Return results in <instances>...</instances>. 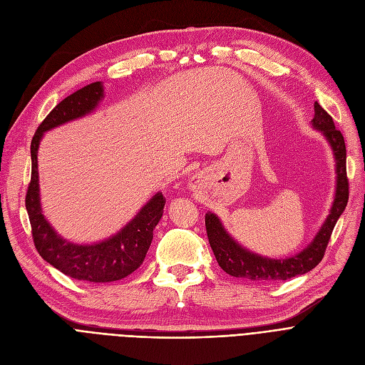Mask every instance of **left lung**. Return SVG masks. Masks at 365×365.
<instances>
[{"label": "left lung", "instance_id": "left-lung-1", "mask_svg": "<svg viewBox=\"0 0 365 365\" xmlns=\"http://www.w3.org/2000/svg\"><path fill=\"white\" fill-rule=\"evenodd\" d=\"M314 110L315 115L311 124L314 130L321 131L325 140L329 142L336 163V190L327 219L321 225L319 231L317 232L311 244L306 245L302 252L290 257L271 259L247 250L245 247H242L226 231L222 220L215 213L207 212L205 229L208 242L216 256L219 266L226 274L259 282H275L309 272L322 260L333 229L339 217L344 212V208H346L349 198V186L346 178V146H344L341 133L336 130L333 118L324 110V108H321L318 102H315Z\"/></svg>", "mask_w": 365, "mask_h": 365}]
</instances>
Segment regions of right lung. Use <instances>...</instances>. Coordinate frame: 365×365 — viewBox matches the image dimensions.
Returning <instances> with one entry per match:
<instances>
[{"instance_id":"1","label":"right lung","mask_w":365,"mask_h":365,"mask_svg":"<svg viewBox=\"0 0 365 365\" xmlns=\"http://www.w3.org/2000/svg\"><path fill=\"white\" fill-rule=\"evenodd\" d=\"M105 98L102 81L72 93L57 105L36 128L31 143L32 175L26 194V210L38 253L65 275L87 282H112L134 272L143 263L153 238V229L163 217L165 200L153 195L117 234L91 244L65 240L43 215L38 176V148L44 133L90 115Z\"/></svg>"}]
</instances>
